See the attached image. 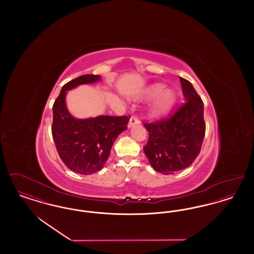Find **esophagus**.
<instances>
[{
    "mask_svg": "<svg viewBox=\"0 0 254 254\" xmlns=\"http://www.w3.org/2000/svg\"><path fill=\"white\" fill-rule=\"evenodd\" d=\"M139 118H138V116H136V115H132L131 116V118L129 119V122H128V127H131L132 126L134 125H136V124H139Z\"/></svg>",
    "mask_w": 254,
    "mask_h": 254,
    "instance_id": "esophagus-1",
    "label": "esophagus"
}]
</instances>
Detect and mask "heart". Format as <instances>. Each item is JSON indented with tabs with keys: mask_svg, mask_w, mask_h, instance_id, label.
<instances>
[{
	"mask_svg": "<svg viewBox=\"0 0 254 254\" xmlns=\"http://www.w3.org/2000/svg\"><path fill=\"white\" fill-rule=\"evenodd\" d=\"M163 85H152L148 87L144 93V97L145 98L156 96L149 109L150 114L153 116H158L167 112L173 105L174 93L169 89L163 90Z\"/></svg>",
	"mask_w": 254,
	"mask_h": 254,
	"instance_id": "1",
	"label": "heart"
}]
</instances>
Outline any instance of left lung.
<instances>
[{"instance_id": "left-lung-1", "label": "left lung", "mask_w": 254, "mask_h": 254, "mask_svg": "<svg viewBox=\"0 0 254 254\" xmlns=\"http://www.w3.org/2000/svg\"><path fill=\"white\" fill-rule=\"evenodd\" d=\"M179 79L186 102L168 117L144 124L148 131L144 152L151 167L163 174L190 167L205 137L204 103L190 81Z\"/></svg>"}]
</instances>
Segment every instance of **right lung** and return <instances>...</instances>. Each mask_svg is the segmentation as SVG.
Returning a JSON list of instances; mask_svg holds the SVG:
<instances>
[{"label":"right lung","instance_id":"right-lung-1","mask_svg":"<svg viewBox=\"0 0 254 254\" xmlns=\"http://www.w3.org/2000/svg\"><path fill=\"white\" fill-rule=\"evenodd\" d=\"M99 75L85 74L63 86L53 104L52 137L64 164L80 174H92L103 169L114 141L127 128L130 116H98L75 119L65 106L66 90L84 84L95 83Z\"/></svg>","mask_w":254,"mask_h":254}]
</instances>
